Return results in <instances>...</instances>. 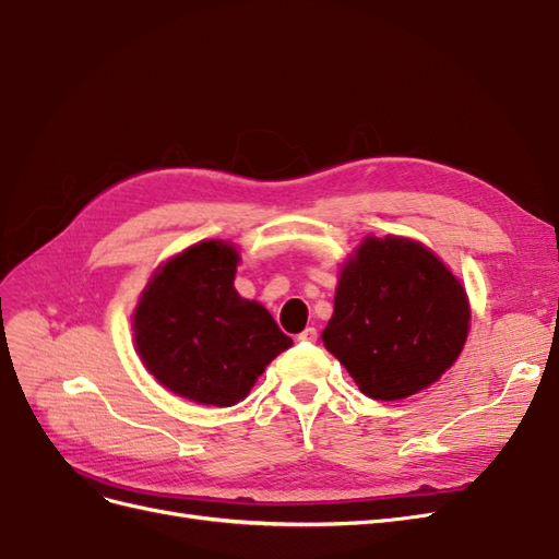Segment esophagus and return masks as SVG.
Instances as JSON below:
<instances>
[{
	"mask_svg": "<svg viewBox=\"0 0 559 559\" xmlns=\"http://www.w3.org/2000/svg\"><path fill=\"white\" fill-rule=\"evenodd\" d=\"M317 337H319L317 329H314V326H308L306 331H302V333L298 335V341H300V343H317Z\"/></svg>",
	"mask_w": 559,
	"mask_h": 559,
	"instance_id": "esophagus-1",
	"label": "esophagus"
}]
</instances>
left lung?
<instances>
[{
  "instance_id": "8db88e82",
  "label": "left lung",
  "mask_w": 559,
  "mask_h": 559,
  "mask_svg": "<svg viewBox=\"0 0 559 559\" xmlns=\"http://www.w3.org/2000/svg\"><path fill=\"white\" fill-rule=\"evenodd\" d=\"M468 317L464 286L427 247L368 238L343 267L321 341L366 396L399 401L456 361Z\"/></svg>"
}]
</instances>
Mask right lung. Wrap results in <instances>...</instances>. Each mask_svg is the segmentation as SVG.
I'll use <instances>...</instances> for the list:
<instances>
[{
  "mask_svg": "<svg viewBox=\"0 0 559 559\" xmlns=\"http://www.w3.org/2000/svg\"><path fill=\"white\" fill-rule=\"evenodd\" d=\"M238 261L222 240L193 245L151 277L134 310V343L151 376L202 405L242 401L292 347L263 306L235 292Z\"/></svg>",
  "mask_w": 559,
  "mask_h": 559,
  "instance_id": "add662e5",
  "label": "right lung"
}]
</instances>
